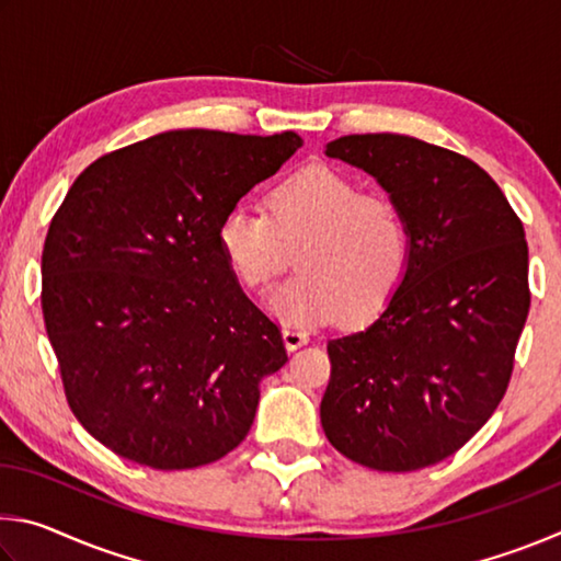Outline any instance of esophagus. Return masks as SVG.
<instances>
[{
	"label": "esophagus",
	"instance_id": "obj_1",
	"mask_svg": "<svg viewBox=\"0 0 561 561\" xmlns=\"http://www.w3.org/2000/svg\"><path fill=\"white\" fill-rule=\"evenodd\" d=\"M282 336H284V344H287L289 351H297L299 346H304V344H307V341H309L307 331H301V329H297V327H284Z\"/></svg>",
	"mask_w": 561,
	"mask_h": 561
}]
</instances>
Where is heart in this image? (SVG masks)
Returning <instances> with one entry per match:
<instances>
[{"instance_id":"heart-1","label":"heart","mask_w":561,"mask_h":561,"mask_svg":"<svg viewBox=\"0 0 561 561\" xmlns=\"http://www.w3.org/2000/svg\"><path fill=\"white\" fill-rule=\"evenodd\" d=\"M217 242L234 279L252 291L277 279L297 250L299 272L270 294V309L297 329L339 314L371 319L401 287L413 257L401 207L329 165H309L272 187L267 215L232 207Z\"/></svg>"}]
</instances>
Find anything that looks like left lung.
Segmentation results:
<instances>
[{
    "instance_id": "left-lung-1",
    "label": "left lung",
    "mask_w": 561,
    "mask_h": 561,
    "mask_svg": "<svg viewBox=\"0 0 561 561\" xmlns=\"http://www.w3.org/2000/svg\"><path fill=\"white\" fill-rule=\"evenodd\" d=\"M374 175L411 227L413 257L383 314L329 341V443L383 472L458 453L507 391L529 311L525 227L470 158L396 133L327 146Z\"/></svg>"
}]
</instances>
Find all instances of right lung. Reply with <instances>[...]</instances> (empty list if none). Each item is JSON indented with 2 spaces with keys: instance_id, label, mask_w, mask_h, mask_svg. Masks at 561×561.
I'll return each instance as SVG.
<instances>
[{
  "instance_id": "right-lung-1",
  "label": "right lung",
  "mask_w": 561,
  "mask_h": 561,
  "mask_svg": "<svg viewBox=\"0 0 561 561\" xmlns=\"http://www.w3.org/2000/svg\"><path fill=\"white\" fill-rule=\"evenodd\" d=\"M299 146L291 130H168L93 160L66 193L42 252L44 324L73 415L121 458L190 470L250 433L287 348L217 227Z\"/></svg>"
}]
</instances>
